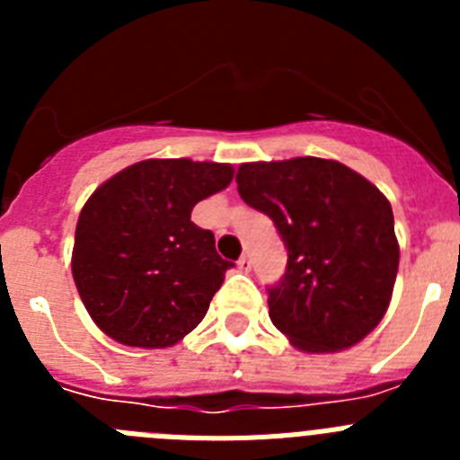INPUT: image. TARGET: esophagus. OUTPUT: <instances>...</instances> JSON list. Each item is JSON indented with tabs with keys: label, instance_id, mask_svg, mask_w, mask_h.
<instances>
[{
	"label": "esophagus",
	"instance_id": "obj_1",
	"mask_svg": "<svg viewBox=\"0 0 460 460\" xmlns=\"http://www.w3.org/2000/svg\"><path fill=\"white\" fill-rule=\"evenodd\" d=\"M237 267L242 271H246V274H249V271H251V258H249V255H242V258H239V262H237Z\"/></svg>",
	"mask_w": 460,
	"mask_h": 460
}]
</instances>
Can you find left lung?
<instances>
[{
  "mask_svg": "<svg viewBox=\"0 0 460 460\" xmlns=\"http://www.w3.org/2000/svg\"><path fill=\"white\" fill-rule=\"evenodd\" d=\"M242 200L274 221L288 267L270 288V318L302 352H339L377 327L398 271L392 205L339 161L242 164Z\"/></svg>",
  "mask_w": 460,
  "mask_h": 460,
  "instance_id": "8db88e82",
  "label": "left lung"
}]
</instances>
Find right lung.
<instances>
[{"instance_id": "add662e5", "label": "right lung", "mask_w": 460, "mask_h": 460, "mask_svg": "<svg viewBox=\"0 0 460 460\" xmlns=\"http://www.w3.org/2000/svg\"><path fill=\"white\" fill-rule=\"evenodd\" d=\"M233 165L147 158L84 202L73 280L103 334L131 348H170L205 318L233 262L190 221L200 200L233 181Z\"/></svg>"}]
</instances>
